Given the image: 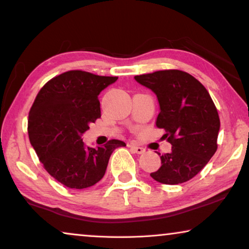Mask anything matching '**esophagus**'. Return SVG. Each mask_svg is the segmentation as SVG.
I'll list each match as a JSON object with an SVG mask.
<instances>
[{"mask_svg":"<svg viewBox=\"0 0 249 249\" xmlns=\"http://www.w3.org/2000/svg\"><path fill=\"white\" fill-rule=\"evenodd\" d=\"M130 149L134 153H137V154H142V153H145L146 149L141 147V146H136V145H130Z\"/></svg>","mask_w":249,"mask_h":249,"instance_id":"obj_1","label":"esophagus"}]
</instances>
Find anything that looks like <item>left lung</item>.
Listing matches in <instances>:
<instances>
[{
    "instance_id": "obj_1",
    "label": "left lung",
    "mask_w": 249,
    "mask_h": 249,
    "mask_svg": "<svg viewBox=\"0 0 249 249\" xmlns=\"http://www.w3.org/2000/svg\"><path fill=\"white\" fill-rule=\"evenodd\" d=\"M135 80L156 95L160 113L156 125L172 145L161 155V166L151 177L165 185H178L194 178L217 148L220 118L206 88L192 74L162 70L136 76Z\"/></svg>"
}]
</instances>
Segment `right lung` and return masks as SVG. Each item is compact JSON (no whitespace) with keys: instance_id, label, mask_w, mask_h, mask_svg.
<instances>
[{"instance_id":"obj_1","label":"right lung","mask_w":249,"mask_h":249,"mask_svg":"<svg viewBox=\"0 0 249 249\" xmlns=\"http://www.w3.org/2000/svg\"><path fill=\"white\" fill-rule=\"evenodd\" d=\"M117 79L67 71L44 85L30 108V144L46 171L69 188L94 186L104 177L114 149L125 146L122 141L112 139L94 148L81 138L89 124L101 117L98 95Z\"/></svg>"}]
</instances>
